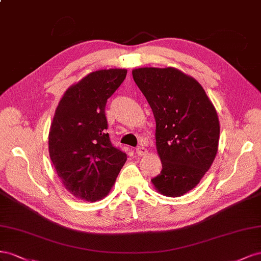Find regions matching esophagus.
I'll use <instances>...</instances> for the list:
<instances>
[{
  "mask_svg": "<svg viewBox=\"0 0 261 261\" xmlns=\"http://www.w3.org/2000/svg\"><path fill=\"white\" fill-rule=\"evenodd\" d=\"M136 152L139 156H142V155H145L147 153V150L143 146V145H140L136 148Z\"/></svg>",
  "mask_w": 261,
  "mask_h": 261,
  "instance_id": "1",
  "label": "esophagus"
}]
</instances>
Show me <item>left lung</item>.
<instances>
[{
    "instance_id": "obj_1",
    "label": "left lung",
    "mask_w": 261,
    "mask_h": 261,
    "mask_svg": "<svg viewBox=\"0 0 261 261\" xmlns=\"http://www.w3.org/2000/svg\"><path fill=\"white\" fill-rule=\"evenodd\" d=\"M132 75L156 122L162 172L152 182L162 195L180 197L196 187L217 155V110L203 87L179 70L140 68Z\"/></svg>"
}]
</instances>
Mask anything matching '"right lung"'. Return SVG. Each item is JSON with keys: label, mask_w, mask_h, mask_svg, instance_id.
I'll list each match as a JSON object with an SVG mask.
<instances>
[{"label": "right lung", "mask_w": 261, "mask_h": 261, "mask_svg": "<svg viewBox=\"0 0 261 261\" xmlns=\"http://www.w3.org/2000/svg\"><path fill=\"white\" fill-rule=\"evenodd\" d=\"M124 69L89 73L66 89L49 131V154L65 189L81 200L108 195L126 161L107 133V99L121 85Z\"/></svg>", "instance_id": "1"}]
</instances>
